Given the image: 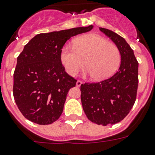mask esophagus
<instances>
[{
    "mask_svg": "<svg viewBox=\"0 0 155 155\" xmlns=\"http://www.w3.org/2000/svg\"><path fill=\"white\" fill-rule=\"evenodd\" d=\"M81 84H82L81 81H80V80L77 81V82H76V86H77V87H80V86L81 85Z\"/></svg>",
    "mask_w": 155,
    "mask_h": 155,
    "instance_id": "34e87169",
    "label": "esophagus"
}]
</instances>
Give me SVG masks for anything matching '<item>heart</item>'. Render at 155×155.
I'll use <instances>...</instances> for the list:
<instances>
[{
	"label": "heart",
	"instance_id": "heart-1",
	"mask_svg": "<svg viewBox=\"0 0 155 155\" xmlns=\"http://www.w3.org/2000/svg\"><path fill=\"white\" fill-rule=\"evenodd\" d=\"M61 62L66 72L75 76L84 68L97 81L108 79L117 71L121 61L119 48L96 34L82 35L74 40L73 49L62 48Z\"/></svg>",
	"mask_w": 155,
	"mask_h": 155
}]
</instances>
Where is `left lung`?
Here are the masks:
<instances>
[{
	"label": "left lung",
	"mask_w": 155,
	"mask_h": 155,
	"mask_svg": "<svg viewBox=\"0 0 155 155\" xmlns=\"http://www.w3.org/2000/svg\"><path fill=\"white\" fill-rule=\"evenodd\" d=\"M119 48L121 64L108 79L81 85V100L87 119L98 125L117 124L134 106L138 87V62L125 39L114 31L100 28Z\"/></svg>",
	"instance_id": "obj_1"
}]
</instances>
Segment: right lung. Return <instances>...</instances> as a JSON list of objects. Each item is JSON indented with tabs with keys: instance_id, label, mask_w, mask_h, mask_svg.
Returning a JSON list of instances; mask_svg holds the SVG:
<instances>
[{
	"instance_id": "add662e5",
	"label": "right lung",
	"mask_w": 155,
	"mask_h": 155,
	"mask_svg": "<svg viewBox=\"0 0 155 155\" xmlns=\"http://www.w3.org/2000/svg\"><path fill=\"white\" fill-rule=\"evenodd\" d=\"M92 28L89 25L38 34L25 46L14 72L13 95L27 120L48 125L60 118L68 91L77 82L61 64V51L71 37Z\"/></svg>"
}]
</instances>
